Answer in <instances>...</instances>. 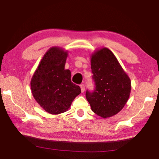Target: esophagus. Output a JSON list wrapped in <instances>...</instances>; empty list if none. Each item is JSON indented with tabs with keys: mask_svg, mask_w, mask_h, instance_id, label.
Wrapping results in <instances>:
<instances>
[{
	"mask_svg": "<svg viewBox=\"0 0 159 159\" xmlns=\"http://www.w3.org/2000/svg\"><path fill=\"white\" fill-rule=\"evenodd\" d=\"M80 89H81V92L83 93L85 91V85L84 84H81L80 85Z\"/></svg>",
	"mask_w": 159,
	"mask_h": 159,
	"instance_id": "esophagus-1",
	"label": "esophagus"
}]
</instances>
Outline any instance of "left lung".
<instances>
[{
    "label": "left lung",
    "mask_w": 159,
    "mask_h": 159,
    "mask_svg": "<svg viewBox=\"0 0 159 159\" xmlns=\"http://www.w3.org/2000/svg\"><path fill=\"white\" fill-rule=\"evenodd\" d=\"M95 90H87L86 99L92 111L104 118L118 114L130 97V78L111 50L103 48L91 56Z\"/></svg>",
    "instance_id": "1"
}]
</instances>
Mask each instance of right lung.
<instances>
[{
  "instance_id": "obj_1",
  "label": "right lung",
  "mask_w": 159,
  "mask_h": 159,
  "mask_svg": "<svg viewBox=\"0 0 159 159\" xmlns=\"http://www.w3.org/2000/svg\"><path fill=\"white\" fill-rule=\"evenodd\" d=\"M67 51L52 47L42 58L31 80V93L43 109L51 114L66 111L81 93L71 80V71L64 69Z\"/></svg>"
}]
</instances>
